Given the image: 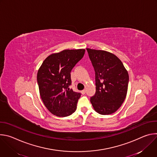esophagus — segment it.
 I'll return each instance as SVG.
<instances>
[{
  "instance_id": "esophagus-1",
  "label": "esophagus",
  "mask_w": 157,
  "mask_h": 157,
  "mask_svg": "<svg viewBox=\"0 0 157 157\" xmlns=\"http://www.w3.org/2000/svg\"><path fill=\"white\" fill-rule=\"evenodd\" d=\"M81 93H82V94H84L86 93V90H85V89H84V90L81 91Z\"/></svg>"
}]
</instances>
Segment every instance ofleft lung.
<instances>
[{"instance_id": "8db88e82", "label": "left lung", "mask_w": 157, "mask_h": 157, "mask_svg": "<svg viewBox=\"0 0 157 157\" xmlns=\"http://www.w3.org/2000/svg\"><path fill=\"white\" fill-rule=\"evenodd\" d=\"M95 71L96 93L91 97L94 110L101 115L114 113L124 102L128 89V74L114 54L86 48Z\"/></svg>"}]
</instances>
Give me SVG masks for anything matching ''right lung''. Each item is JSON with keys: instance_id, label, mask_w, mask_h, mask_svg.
Wrapping results in <instances>:
<instances>
[{"instance_id": "right-lung-1", "label": "right lung", "mask_w": 157, "mask_h": 157, "mask_svg": "<svg viewBox=\"0 0 157 157\" xmlns=\"http://www.w3.org/2000/svg\"><path fill=\"white\" fill-rule=\"evenodd\" d=\"M84 49L65 50L48 56L37 73L41 98L53 115L66 117L76 109L81 94L70 88L71 71L84 56Z\"/></svg>"}]
</instances>
